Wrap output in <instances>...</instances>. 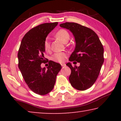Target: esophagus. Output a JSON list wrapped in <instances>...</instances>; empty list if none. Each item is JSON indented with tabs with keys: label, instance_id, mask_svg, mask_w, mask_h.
Returning <instances> with one entry per match:
<instances>
[{
	"label": "esophagus",
	"instance_id": "34e87169",
	"mask_svg": "<svg viewBox=\"0 0 121 121\" xmlns=\"http://www.w3.org/2000/svg\"><path fill=\"white\" fill-rule=\"evenodd\" d=\"M61 66H62V67L65 66V63H61Z\"/></svg>",
	"mask_w": 121,
	"mask_h": 121
}]
</instances>
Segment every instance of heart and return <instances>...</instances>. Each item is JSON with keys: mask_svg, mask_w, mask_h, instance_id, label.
Masks as SVG:
<instances>
[{"mask_svg": "<svg viewBox=\"0 0 121 121\" xmlns=\"http://www.w3.org/2000/svg\"><path fill=\"white\" fill-rule=\"evenodd\" d=\"M56 36L59 40L62 42L63 43H67L70 39V35L68 31L64 29H61L56 32ZM44 48L46 51H48L50 49V40L46 38L44 41ZM67 56V54L65 52H58L53 54L52 56V60L53 61L59 63H63L65 62V59Z\"/></svg>", "mask_w": 121, "mask_h": 121, "instance_id": "heart-1", "label": "heart"}]
</instances>
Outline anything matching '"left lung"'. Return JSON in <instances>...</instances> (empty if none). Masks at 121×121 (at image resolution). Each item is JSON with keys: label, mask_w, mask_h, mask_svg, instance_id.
Segmentation results:
<instances>
[{"label": "left lung", "mask_w": 121, "mask_h": 121, "mask_svg": "<svg viewBox=\"0 0 121 121\" xmlns=\"http://www.w3.org/2000/svg\"><path fill=\"white\" fill-rule=\"evenodd\" d=\"M60 26L69 29L75 37L76 47L69 60L80 63L79 67L73 66L70 62L66 64L71 69L69 82L75 89L84 91L99 76L104 61L103 46L97 35L89 28L74 22H65Z\"/></svg>", "instance_id": "8db88e82"}]
</instances>
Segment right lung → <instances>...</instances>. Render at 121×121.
Masks as SVG:
<instances>
[{
  "instance_id": "add662e5",
  "label": "right lung",
  "mask_w": 121,
  "mask_h": 121,
  "mask_svg": "<svg viewBox=\"0 0 121 121\" xmlns=\"http://www.w3.org/2000/svg\"><path fill=\"white\" fill-rule=\"evenodd\" d=\"M58 22L45 23L35 26L22 38L18 52V67L29 89L39 95H45L52 91L61 65L49 61L48 69L41 68L45 63L44 41Z\"/></svg>"
}]
</instances>
